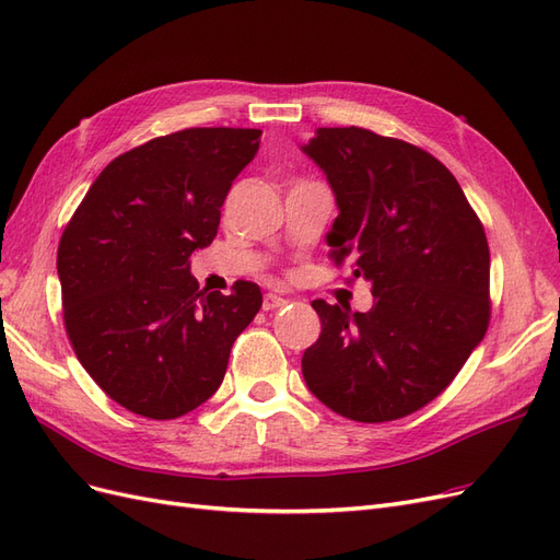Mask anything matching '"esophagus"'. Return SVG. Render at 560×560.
Segmentation results:
<instances>
[{"label": "esophagus", "instance_id": "34e87169", "mask_svg": "<svg viewBox=\"0 0 560 560\" xmlns=\"http://www.w3.org/2000/svg\"><path fill=\"white\" fill-rule=\"evenodd\" d=\"M287 303V299H282V296H278V294H266L264 296V303H261V308L264 311H276V308H282Z\"/></svg>", "mask_w": 560, "mask_h": 560}]
</instances>
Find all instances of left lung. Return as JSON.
Wrapping results in <instances>:
<instances>
[{"mask_svg":"<svg viewBox=\"0 0 560 560\" xmlns=\"http://www.w3.org/2000/svg\"><path fill=\"white\" fill-rule=\"evenodd\" d=\"M303 151L327 173L336 266L366 278L374 308L313 301L322 334L303 352L311 393L338 416L389 422L439 397L490 322L481 219L425 149L366 128H319Z\"/></svg>","mask_w":560,"mask_h":560,"instance_id":"obj_1","label":"left lung"}]
</instances>
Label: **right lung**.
<instances>
[{
	"mask_svg": "<svg viewBox=\"0 0 560 560\" xmlns=\"http://www.w3.org/2000/svg\"><path fill=\"white\" fill-rule=\"evenodd\" d=\"M257 128H186L116 156L67 222L58 276L67 338L124 409L173 420L222 385L235 338L261 308L254 282L198 290L189 257L219 229Z\"/></svg>",
	"mask_w": 560,
	"mask_h": 560,
	"instance_id": "add662e5",
	"label": "right lung"
}]
</instances>
